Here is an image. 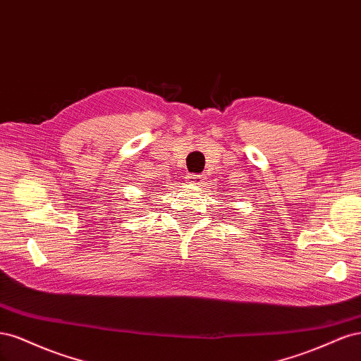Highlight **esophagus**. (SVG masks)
Returning <instances> with one entry per match:
<instances>
[{"label":"esophagus","mask_w":361,"mask_h":361,"mask_svg":"<svg viewBox=\"0 0 361 361\" xmlns=\"http://www.w3.org/2000/svg\"><path fill=\"white\" fill-rule=\"evenodd\" d=\"M187 179H188L190 183L195 185V187H203V185H204V176H203V174L192 173V174H190Z\"/></svg>","instance_id":"esophagus-1"}]
</instances>
